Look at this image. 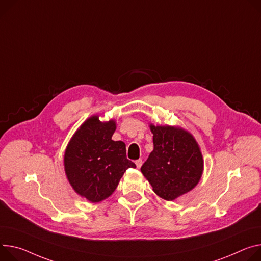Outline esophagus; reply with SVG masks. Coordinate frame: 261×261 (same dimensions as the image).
I'll use <instances>...</instances> for the list:
<instances>
[{"mask_svg": "<svg viewBox=\"0 0 261 261\" xmlns=\"http://www.w3.org/2000/svg\"><path fill=\"white\" fill-rule=\"evenodd\" d=\"M135 164H136V168H137V169H140L141 164H143V160H141V159H137V160L135 161Z\"/></svg>", "mask_w": 261, "mask_h": 261, "instance_id": "esophagus-1", "label": "esophagus"}]
</instances>
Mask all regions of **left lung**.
I'll use <instances>...</instances> for the list:
<instances>
[{"mask_svg":"<svg viewBox=\"0 0 261 261\" xmlns=\"http://www.w3.org/2000/svg\"><path fill=\"white\" fill-rule=\"evenodd\" d=\"M154 150L140 171L160 198L173 201L199 183L204 161L200 147L188 131L174 126L150 125Z\"/></svg>","mask_w":261,"mask_h":261,"instance_id":"obj_1","label":"left lung"}]
</instances>
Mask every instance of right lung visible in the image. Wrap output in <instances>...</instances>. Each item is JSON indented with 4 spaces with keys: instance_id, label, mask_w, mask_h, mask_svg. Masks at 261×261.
<instances>
[{
    "instance_id": "add662e5",
    "label": "right lung",
    "mask_w": 261,
    "mask_h": 261,
    "mask_svg": "<svg viewBox=\"0 0 261 261\" xmlns=\"http://www.w3.org/2000/svg\"><path fill=\"white\" fill-rule=\"evenodd\" d=\"M116 129L113 120L101 122L92 115L70 138L64 153V171L74 191L89 202L98 203L115 191L129 168L126 145L111 139Z\"/></svg>"
}]
</instances>
